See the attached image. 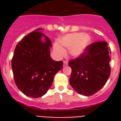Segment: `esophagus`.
I'll return each instance as SVG.
<instances>
[{
    "instance_id": "obj_1",
    "label": "esophagus",
    "mask_w": 121,
    "mask_h": 121,
    "mask_svg": "<svg viewBox=\"0 0 121 121\" xmlns=\"http://www.w3.org/2000/svg\"><path fill=\"white\" fill-rule=\"evenodd\" d=\"M68 62L65 61V60H64V66H66V65H68Z\"/></svg>"
}]
</instances>
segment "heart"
Segmentation results:
<instances>
[{"label": "heart", "mask_w": 121, "mask_h": 121, "mask_svg": "<svg viewBox=\"0 0 121 121\" xmlns=\"http://www.w3.org/2000/svg\"><path fill=\"white\" fill-rule=\"evenodd\" d=\"M91 38L88 35L81 33L69 34L62 37L59 40V44L56 43L53 50L58 58L63 57L65 54L64 47L69 48L68 53L73 57H79L86 51L90 45Z\"/></svg>", "instance_id": "1"}]
</instances>
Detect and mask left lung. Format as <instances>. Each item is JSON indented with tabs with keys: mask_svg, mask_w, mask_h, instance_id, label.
I'll list each match as a JSON object with an SVG mask.
<instances>
[{
	"mask_svg": "<svg viewBox=\"0 0 121 121\" xmlns=\"http://www.w3.org/2000/svg\"><path fill=\"white\" fill-rule=\"evenodd\" d=\"M110 54L106 42H97L88 45L82 56L69 62L70 84L78 93L92 96L103 87L110 74Z\"/></svg>",
	"mask_w": 121,
	"mask_h": 121,
	"instance_id": "obj_1",
	"label": "left lung"
}]
</instances>
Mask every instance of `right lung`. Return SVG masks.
Returning a JSON list of instances; mask_svg holds the SVG:
<instances>
[{"mask_svg": "<svg viewBox=\"0 0 121 121\" xmlns=\"http://www.w3.org/2000/svg\"><path fill=\"white\" fill-rule=\"evenodd\" d=\"M38 28L26 35L16 47L11 61L15 83L24 95L38 98L47 92L62 61L50 56L51 42Z\"/></svg>", "mask_w": 121, "mask_h": 121, "instance_id": "right-lung-1", "label": "right lung"}]
</instances>
